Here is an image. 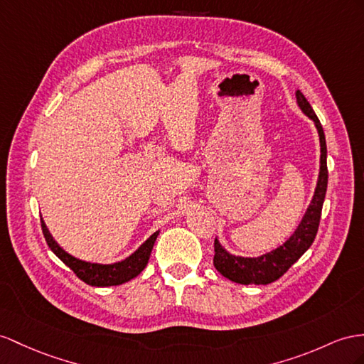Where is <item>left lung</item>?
<instances>
[{
    "mask_svg": "<svg viewBox=\"0 0 364 364\" xmlns=\"http://www.w3.org/2000/svg\"><path fill=\"white\" fill-rule=\"evenodd\" d=\"M296 102L304 114L314 121L320 135V175L312 201L309 208H307L301 223L294 232V235L284 245L262 257L246 258L232 255L218 243V240H215V243H213V249H215L213 266H215V269L223 277L229 278L230 282L240 284H269L275 282V279L284 275L287 269L311 247L315 240L316 230H318L323 201L326 197V189H328V163H326L328 149H326V138L320 119L315 115L309 101L304 98L300 90H296Z\"/></svg>",
    "mask_w": 364,
    "mask_h": 364,
    "instance_id": "8db88e82",
    "label": "left lung"
}]
</instances>
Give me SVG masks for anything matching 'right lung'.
Segmentation results:
<instances>
[{"instance_id": "1", "label": "right lung", "mask_w": 364, "mask_h": 364, "mask_svg": "<svg viewBox=\"0 0 364 364\" xmlns=\"http://www.w3.org/2000/svg\"><path fill=\"white\" fill-rule=\"evenodd\" d=\"M41 229L46 238V243H48L52 252L57 255L64 264L70 267L73 274H75L80 279H82V282L90 286H97V287L123 284L129 282V279L135 278L138 274H141V271L149 262L154 243L158 237V232H155V234L149 237L132 255L123 259V262H118L114 264H98V263L82 262V259H78L75 257H72L70 254H68L66 250L60 247L57 241L52 238L48 228L44 225V221H41Z\"/></svg>"}]
</instances>
